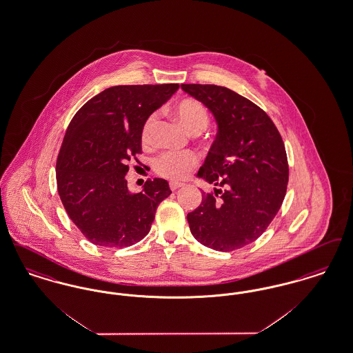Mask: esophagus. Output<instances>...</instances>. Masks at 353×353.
I'll use <instances>...</instances> for the list:
<instances>
[{"instance_id":"34e87169","label":"esophagus","mask_w":353,"mask_h":353,"mask_svg":"<svg viewBox=\"0 0 353 353\" xmlns=\"http://www.w3.org/2000/svg\"><path fill=\"white\" fill-rule=\"evenodd\" d=\"M181 186H184L183 183H170V184H169L170 190H176V189H179V188H181Z\"/></svg>"}]
</instances>
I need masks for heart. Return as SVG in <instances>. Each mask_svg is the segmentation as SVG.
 <instances>
[{
    "label": "heart",
    "instance_id": "1",
    "mask_svg": "<svg viewBox=\"0 0 353 353\" xmlns=\"http://www.w3.org/2000/svg\"><path fill=\"white\" fill-rule=\"evenodd\" d=\"M174 114L185 127L194 134H200L203 130H206L210 121L206 107L201 101L196 99H184L179 101L174 107ZM156 121V114H152L144 121L141 128V141L144 144L151 143ZM197 163L199 156L194 152H165L156 159L154 170L157 174L165 179L180 180L184 179L185 176L197 165Z\"/></svg>",
    "mask_w": 353,
    "mask_h": 353
}]
</instances>
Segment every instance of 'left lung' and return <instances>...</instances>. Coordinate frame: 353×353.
I'll return each instance as SVG.
<instances>
[{
    "mask_svg": "<svg viewBox=\"0 0 353 353\" xmlns=\"http://www.w3.org/2000/svg\"><path fill=\"white\" fill-rule=\"evenodd\" d=\"M203 103L219 134L197 177L213 184L188 213L193 236L206 248L233 252L259 238L285 200L288 164L282 136L252 101L216 84H181Z\"/></svg>",
    "mask_w": 353,
    "mask_h": 353,
    "instance_id": "left-lung-1",
    "label": "left lung"
}]
</instances>
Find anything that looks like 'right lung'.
Segmentation results:
<instances>
[{"label": "right lung", "mask_w": 353, "mask_h": 353, "mask_svg": "<svg viewBox=\"0 0 353 353\" xmlns=\"http://www.w3.org/2000/svg\"><path fill=\"white\" fill-rule=\"evenodd\" d=\"M179 84L114 85L81 107L57 159V185L68 217L94 245L121 249L151 230L159 203L172 193L154 179L131 193L128 163L141 153L144 121Z\"/></svg>", "instance_id": "add662e5"}]
</instances>
